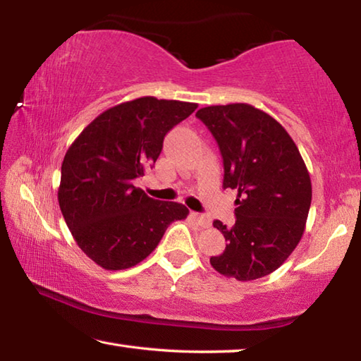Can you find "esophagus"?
<instances>
[{"mask_svg":"<svg viewBox=\"0 0 361 361\" xmlns=\"http://www.w3.org/2000/svg\"><path fill=\"white\" fill-rule=\"evenodd\" d=\"M192 218H194V221L200 226V228H210L212 226V219L205 215H200V213H192Z\"/></svg>","mask_w":361,"mask_h":361,"instance_id":"1","label":"esophagus"}]
</instances>
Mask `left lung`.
Segmentation results:
<instances>
[{"label": "left lung", "instance_id": "8db88e82", "mask_svg": "<svg viewBox=\"0 0 361 361\" xmlns=\"http://www.w3.org/2000/svg\"><path fill=\"white\" fill-rule=\"evenodd\" d=\"M223 156V188L237 189L235 224L213 226L226 248L210 264L240 282L276 271L301 240L312 200L307 167L282 124L248 103L200 108Z\"/></svg>", "mask_w": 361, "mask_h": 361}]
</instances>
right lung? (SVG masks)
<instances>
[{
  "instance_id": "obj_1",
  "label": "right lung",
  "mask_w": 361,
  "mask_h": 361,
  "mask_svg": "<svg viewBox=\"0 0 361 361\" xmlns=\"http://www.w3.org/2000/svg\"><path fill=\"white\" fill-rule=\"evenodd\" d=\"M197 103L142 97L103 111L71 143L62 162L59 205L79 248L106 271L129 269L189 210L149 197L133 180L152 169L164 137Z\"/></svg>"
}]
</instances>
